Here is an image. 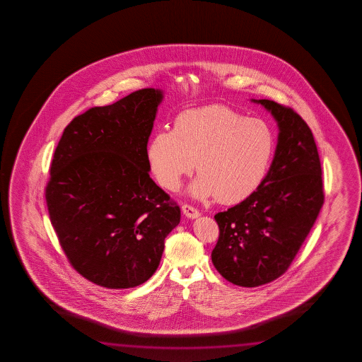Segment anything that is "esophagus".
Returning <instances> with one entry per match:
<instances>
[{"instance_id": "obj_1", "label": "esophagus", "mask_w": 362, "mask_h": 362, "mask_svg": "<svg viewBox=\"0 0 362 362\" xmlns=\"http://www.w3.org/2000/svg\"><path fill=\"white\" fill-rule=\"evenodd\" d=\"M181 209H182V213H184L187 218H190V219H195V218H197V216L200 215L199 210L194 208V206H191L189 204H184Z\"/></svg>"}]
</instances>
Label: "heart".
Here are the masks:
<instances>
[{"instance_id": "obj_1", "label": "heart", "mask_w": 362, "mask_h": 362, "mask_svg": "<svg viewBox=\"0 0 362 362\" xmlns=\"http://www.w3.org/2000/svg\"><path fill=\"white\" fill-rule=\"evenodd\" d=\"M270 124L227 106H205L178 115L173 130H160L148 146V160L160 186L177 190L194 165V197L224 204L245 200L264 182L275 157Z\"/></svg>"}]
</instances>
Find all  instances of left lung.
Instances as JSON below:
<instances>
[{
  "mask_svg": "<svg viewBox=\"0 0 362 362\" xmlns=\"http://www.w3.org/2000/svg\"><path fill=\"white\" fill-rule=\"evenodd\" d=\"M279 123L275 158L264 182L243 202L215 214V269L238 286L255 288L284 275L325 202L322 165L312 130L285 105L258 100Z\"/></svg>",
  "mask_w": 362,
  "mask_h": 362,
  "instance_id": "8db88e82",
  "label": "left lung"
}]
</instances>
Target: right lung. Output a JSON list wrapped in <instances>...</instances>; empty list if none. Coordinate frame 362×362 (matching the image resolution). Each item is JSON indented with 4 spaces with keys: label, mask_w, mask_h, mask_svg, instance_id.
I'll return each mask as SVG.
<instances>
[{
    "label": "right lung",
    "mask_w": 362,
    "mask_h": 362,
    "mask_svg": "<svg viewBox=\"0 0 362 362\" xmlns=\"http://www.w3.org/2000/svg\"><path fill=\"white\" fill-rule=\"evenodd\" d=\"M162 92L143 88L68 124L45 200L68 262L88 281L134 288L153 275L177 202L149 176L147 144Z\"/></svg>",
    "instance_id": "1"
}]
</instances>
